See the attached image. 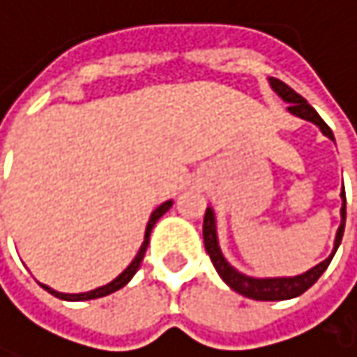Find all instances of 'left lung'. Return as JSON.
<instances>
[{
    "mask_svg": "<svg viewBox=\"0 0 357 357\" xmlns=\"http://www.w3.org/2000/svg\"><path fill=\"white\" fill-rule=\"evenodd\" d=\"M270 87L289 104L287 110L303 121H310L314 123L316 127H320V131L335 142V135L331 131V127L322 121V116L307 104L305 98H301L295 89H291L287 83H282L280 79H274L270 77ZM341 199H343V205H341V226L337 230V236H335V247H333V253L320 261L318 266H314L312 270L303 272V274H297V276H282V278H253V276H247L243 272H238L234 266L228 264V259L224 257L222 249H220V241H218V222H215V213L211 207H207L205 211V222H203V238H205V249L220 274V278L236 293L249 297V299H255V301H284V299H293V297H299L303 295L322 274L324 270L328 268V264L333 261L339 245H341V238H343V232H345V190L341 192Z\"/></svg>",
    "mask_w": 357,
    "mask_h": 357,
    "instance_id": "1",
    "label": "left lung"
}]
</instances>
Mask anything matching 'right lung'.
<instances>
[{
	"label": "right lung",
	"mask_w": 357,
	"mask_h": 357,
	"mask_svg": "<svg viewBox=\"0 0 357 357\" xmlns=\"http://www.w3.org/2000/svg\"><path fill=\"white\" fill-rule=\"evenodd\" d=\"M171 205H173V201H165L162 205H158L152 213H150V220H148V224H146V232H144V243H142V247H139V251H137V255L133 257V261L112 280V282H108V284H104V287H98V289H93V291H87V293H58V291H54V289H50V287H45V284H41L47 293H52L54 297H58V299H64V301H89V299H98V297H106V295H110V293H114V291H119V289H123L131 278H133V274L137 272V268H139V264H142V259H144V253H146V247H148V241H150V232H152V228H154V224L171 209Z\"/></svg>",
	"instance_id": "add662e5"
}]
</instances>
